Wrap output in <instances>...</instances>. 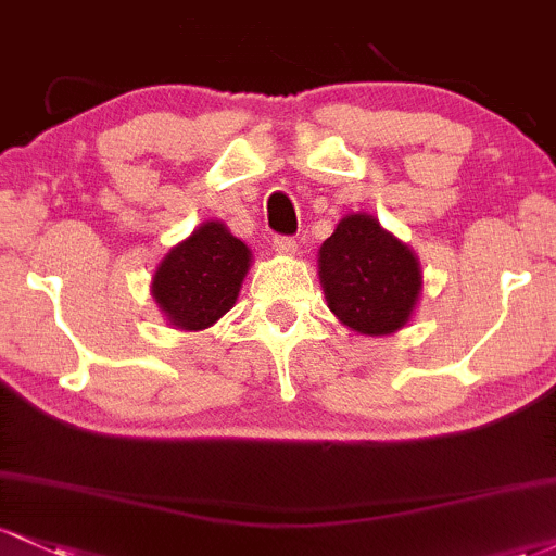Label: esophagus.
<instances>
[{
	"label": "esophagus",
	"mask_w": 556,
	"mask_h": 556,
	"mask_svg": "<svg viewBox=\"0 0 556 556\" xmlns=\"http://www.w3.org/2000/svg\"><path fill=\"white\" fill-rule=\"evenodd\" d=\"M274 250L279 255H295L298 253V242L292 237H274Z\"/></svg>",
	"instance_id": "1"
}]
</instances>
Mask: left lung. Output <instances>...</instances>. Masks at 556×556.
Wrapping results in <instances>:
<instances>
[{
  "label": "left lung",
  "instance_id": "left-lung-1",
  "mask_svg": "<svg viewBox=\"0 0 556 556\" xmlns=\"http://www.w3.org/2000/svg\"><path fill=\"white\" fill-rule=\"evenodd\" d=\"M319 279L340 325L382 338L414 319L422 298L417 253L369 213H345L319 248Z\"/></svg>",
  "mask_w": 556,
  "mask_h": 556
}]
</instances>
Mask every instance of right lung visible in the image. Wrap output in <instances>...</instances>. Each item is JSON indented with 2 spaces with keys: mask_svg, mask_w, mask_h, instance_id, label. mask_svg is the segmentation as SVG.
<instances>
[{
  "mask_svg": "<svg viewBox=\"0 0 556 556\" xmlns=\"http://www.w3.org/2000/svg\"><path fill=\"white\" fill-rule=\"evenodd\" d=\"M250 264L253 253L227 224L203 222L155 266L152 301L174 329H208L235 308Z\"/></svg>",
  "mask_w": 556,
  "mask_h": 556,
  "instance_id": "obj_1",
  "label": "right lung"
}]
</instances>
